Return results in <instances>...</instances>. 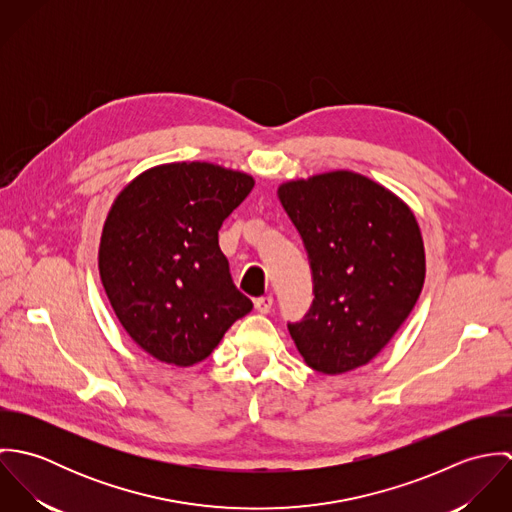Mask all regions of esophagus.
<instances>
[{"label": "esophagus", "mask_w": 512, "mask_h": 512, "mask_svg": "<svg viewBox=\"0 0 512 512\" xmlns=\"http://www.w3.org/2000/svg\"><path fill=\"white\" fill-rule=\"evenodd\" d=\"M272 305H274V297L272 295H264V297H258L254 301V307H256L258 313H270Z\"/></svg>", "instance_id": "34e87169"}]
</instances>
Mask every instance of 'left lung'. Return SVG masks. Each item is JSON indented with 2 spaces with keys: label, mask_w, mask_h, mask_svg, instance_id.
<instances>
[{
  "label": "left lung",
  "mask_w": 512,
  "mask_h": 512,
  "mask_svg": "<svg viewBox=\"0 0 512 512\" xmlns=\"http://www.w3.org/2000/svg\"><path fill=\"white\" fill-rule=\"evenodd\" d=\"M282 207L307 250L315 299L288 323L303 361L341 374L370 363L414 309L426 254L414 213L353 171L284 183Z\"/></svg>",
  "instance_id": "8db88e82"
}]
</instances>
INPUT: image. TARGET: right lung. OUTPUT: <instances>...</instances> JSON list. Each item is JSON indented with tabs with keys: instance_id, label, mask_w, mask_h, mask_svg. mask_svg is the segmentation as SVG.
<instances>
[{
	"instance_id": "1",
	"label": "right lung",
	"mask_w": 512,
	"mask_h": 512,
	"mask_svg": "<svg viewBox=\"0 0 512 512\" xmlns=\"http://www.w3.org/2000/svg\"><path fill=\"white\" fill-rule=\"evenodd\" d=\"M246 173L213 163L147 169L114 201L98 268L128 335L153 359L191 366L252 311L219 246V228L252 191Z\"/></svg>"
}]
</instances>
